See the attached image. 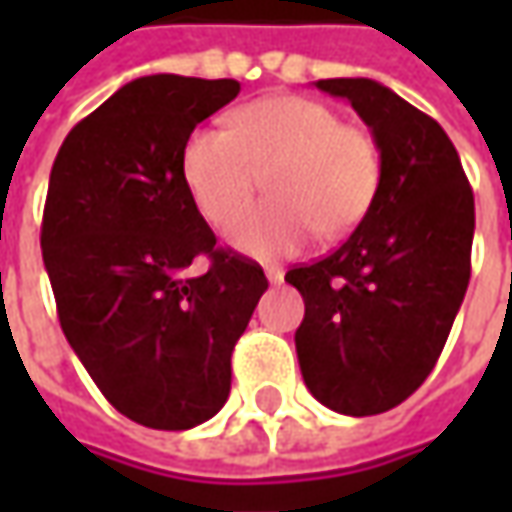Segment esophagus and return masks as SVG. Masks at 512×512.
Returning a JSON list of instances; mask_svg holds the SVG:
<instances>
[{"label":"esophagus","mask_w":512,"mask_h":512,"mask_svg":"<svg viewBox=\"0 0 512 512\" xmlns=\"http://www.w3.org/2000/svg\"><path fill=\"white\" fill-rule=\"evenodd\" d=\"M265 276H267V282H270V285H279V282L285 279V270H282V267L270 265V267H265Z\"/></svg>","instance_id":"1"}]
</instances>
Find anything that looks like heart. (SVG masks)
<instances>
[{"label": "heart", "instance_id": "b5f03b06", "mask_svg": "<svg viewBox=\"0 0 512 512\" xmlns=\"http://www.w3.org/2000/svg\"><path fill=\"white\" fill-rule=\"evenodd\" d=\"M268 168L265 206L238 215L252 179ZM179 170L196 210L256 259L290 256L319 230L339 239L367 216L382 182L379 145L367 130L307 96H265L230 113V128H196Z\"/></svg>", "mask_w": 512, "mask_h": 512}]
</instances>
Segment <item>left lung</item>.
Wrapping results in <instances>:
<instances>
[{"label": "left lung", "instance_id": "8db88e82", "mask_svg": "<svg viewBox=\"0 0 512 512\" xmlns=\"http://www.w3.org/2000/svg\"><path fill=\"white\" fill-rule=\"evenodd\" d=\"M373 133L382 182L350 239L287 270L305 299L296 353L307 390L344 416L402 404L430 376L470 282L473 190L436 119L373 79H319Z\"/></svg>", "mask_w": 512, "mask_h": 512}]
</instances>
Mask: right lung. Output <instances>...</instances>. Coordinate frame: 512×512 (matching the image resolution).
Returning <instances> with one entry per match:
<instances>
[{
    "label": "right lung",
    "instance_id": "obj_1",
    "mask_svg": "<svg viewBox=\"0 0 512 512\" xmlns=\"http://www.w3.org/2000/svg\"><path fill=\"white\" fill-rule=\"evenodd\" d=\"M236 96V79H133L50 170L42 259L59 325L105 399L153 430L222 410L230 353L267 290L262 267L216 247L179 170L193 128ZM199 255L208 273L187 277Z\"/></svg>",
    "mask_w": 512,
    "mask_h": 512
}]
</instances>
